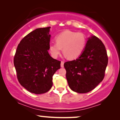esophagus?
Instances as JSON below:
<instances>
[{
    "instance_id": "obj_1",
    "label": "esophagus",
    "mask_w": 120,
    "mask_h": 120,
    "mask_svg": "<svg viewBox=\"0 0 120 120\" xmlns=\"http://www.w3.org/2000/svg\"><path fill=\"white\" fill-rule=\"evenodd\" d=\"M60 67L62 68H63L64 67V62L63 61H61V63H60Z\"/></svg>"
}]
</instances>
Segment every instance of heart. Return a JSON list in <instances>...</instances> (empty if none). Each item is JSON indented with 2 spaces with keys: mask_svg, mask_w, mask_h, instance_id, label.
I'll return each instance as SVG.
<instances>
[{
  "mask_svg": "<svg viewBox=\"0 0 120 120\" xmlns=\"http://www.w3.org/2000/svg\"><path fill=\"white\" fill-rule=\"evenodd\" d=\"M56 42L49 45V51L54 58L60 55L63 48L64 55L69 59H76L82 53L86 45V37L82 33L67 30L55 38Z\"/></svg>",
  "mask_w": 120,
  "mask_h": 120,
  "instance_id": "1",
  "label": "heart"
}]
</instances>
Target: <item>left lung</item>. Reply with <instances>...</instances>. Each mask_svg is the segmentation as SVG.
<instances>
[{"label": "left lung", "instance_id": "obj_1", "mask_svg": "<svg viewBox=\"0 0 120 120\" xmlns=\"http://www.w3.org/2000/svg\"><path fill=\"white\" fill-rule=\"evenodd\" d=\"M108 63L104 45L96 36H91L80 57L64 64L70 89L79 93L91 91L104 79Z\"/></svg>", "mask_w": 120, "mask_h": 120}]
</instances>
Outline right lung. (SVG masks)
Instances as JSON below:
<instances>
[{
  "mask_svg": "<svg viewBox=\"0 0 120 120\" xmlns=\"http://www.w3.org/2000/svg\"><path fill=\"white\" fill-rule=\"evenodd\" d=\"M50 27L37 28L19 42L14 59L19 82L31 93L42 94L51 88L52 76L60 61L49 55Z\"/></svg>",
  "mask_w": 120,
  "mask_h": 120,
  "instance_id": "obj_1",
  "label": "right lung"
}]
</instances>
